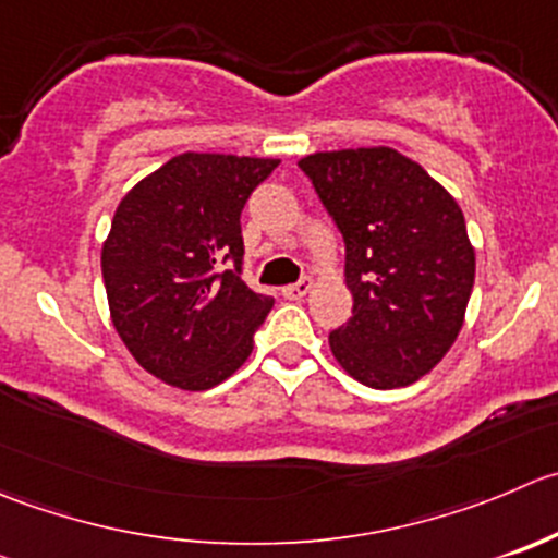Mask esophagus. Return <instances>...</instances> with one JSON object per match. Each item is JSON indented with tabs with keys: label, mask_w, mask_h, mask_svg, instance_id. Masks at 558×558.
<instances>
[{
	"label": "esophagus",
	"mask_w": 558,
	"mask_h": 558,
	"mask_svg": "<svg viewBox=\"0 0 558 558\" xmlns=\"http://www.w3.org/2000/svg\"><path fill=\"white\" fill-rule=\"evenodd\" d=\"M311 289H313V280L302 278V280H296V283L283 286V289H280V294H283L286 300H302V296H305Z\"/></svg>",
	"instance_id": "obj_1"
}]
</instances>
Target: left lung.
<instances>
[{
    "label": "left lung",
    "mask_w": 558,
    "mask_h": 558,
    "mask_svg": "<svg viewBox=\"0 0 558 558\" xmlns=\"http://www.w3.org/2000/svg\"><path fill=\"white\" fill-rule=\"evenodd\" d=\"M345 242L351 318L329 332L349 376L409 387L456 343L474 286V247L456 198L389 147L300 160Z\"/></svg>",
    "instance_id": "left-lung-1"
}]
</instances>
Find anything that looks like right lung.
<instances>
[{"instance_id":"right-lung-1","label":"right lung","mask_w":558,"mask_h":558,"mask_svg":"<svg viewBox=\"0 0 558 558\" xmlns=\"http://www.w3.org/2000/svg\"><path fill=\"white\" fill-rule=\"evenodd\" d=\"M278 163L185 153L119 202L100 256L108 311L135 362L160 381L198 392L251 356L275 300L242 280L240 215Z\"/></svg>"}]
</instances>
